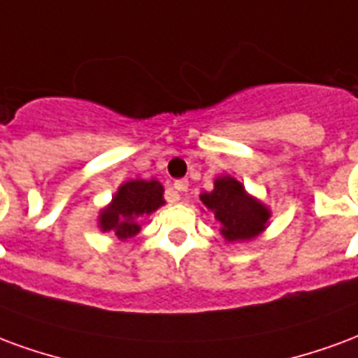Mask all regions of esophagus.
<instances>
[{
  "label": "esophagus",
  "mask_w": 358,
  "mask_h": 358,
  "mask_svg": "<svg viewBox=\"0 0 358 358\" xmlns=\"http://www.w3.org/2000/svg\"><path fill=\"white\" fill-rule=\"evenodd\" d=\"M173 194H171V198H173V202L176 200H179V192H187L189 190V181L187 179H177L176 182H173Z\"/></svg>",
  "instance_id": "1"
}]
</instances>
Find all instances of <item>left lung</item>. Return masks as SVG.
Instances as JSON below:
<instances>
[{
	"label": "left lung",
	"instance_id": "left-lung-1",
	"mask_svg": "<svg viewBox=\"0 0 358 358\" xmlns=\"http://www.w3.org/2000/svg\"><path fill=\"white\" fill-rule=\"evenodd\" d=\"M200 200L215 213L221 223V234L229 242L250 240L267 225L268 210L246 194L244 187L233 177H219L211 192H204Z\"/></svg>",
	"mask_w": 358,
	"mask_h": 358
}]
</instances>
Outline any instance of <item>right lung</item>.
<instances>
[{"instance_id": "obj_1", "label": "right lung", "mask_w": 358, "mask_h": 358, "mask_svg": "<svg viewBox=\"0 0 358 358\" xmlns=\"http://www.w3.org/2000/svg\"><path fill=\"white\" fill-rule=\"evenodd\" d=\"M164 189L158 181H135L124 182L112 198V204L101 213V229L112 231L118 238H131L139 233L141 227L135 219L148 215L164 204Z\"/></svg>"}]
</instances>
